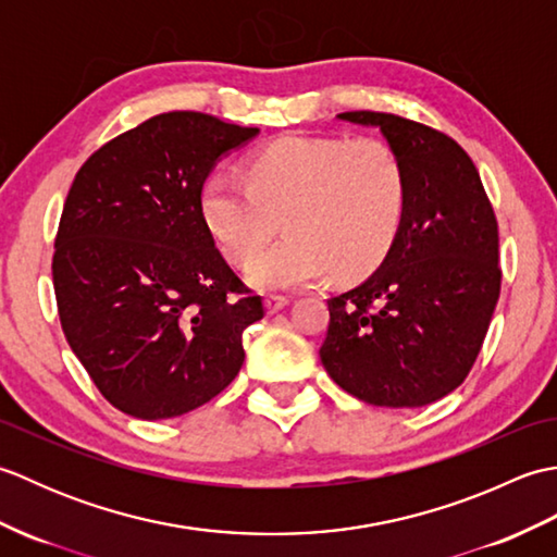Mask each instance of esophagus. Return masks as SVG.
<instances>
[{"label": "esophagus", "instance_id": "obj_1", "mask_svg": "<svg viewBox=\"0 0 557 557\" xmlns=\"http://www.w3.org/2000/svg\"><path fill=\"white\" fill-rule=\"evenodd\" d=\"M287 304H289V299H287V297H282V294H268V297H265V306H268V311H270V313H277V311H282V309H285Z\"/></svg>", "mask_w": 557, "mask_h": 557}]
</instances>
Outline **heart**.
<instances>
[{
  "instance_id": "heart-1",
  "label": "heart",
  "mask_w": 557,
  "mask_h": 557,
  "mask_svg": "<svg viewBox=\"0 0 557 557\" xmlns=\"http://www.w3.org/2000/svg\"><path fill=\"white\" fill-rule=\"evenodd\" d=\"M407 170L383 138L285 136L253 152L248 174L212 172L200 218L222 253L244 265L286 215L288 236L246 268L263 289L313 285L335 270L381 265L407 212Z\"/></svg>"
}]
</instances>
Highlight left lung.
Listing matches in <instances>:
<instances>
[{
	"instance_id": "obj_1",
	"label": "left lung",
	"mask_w": 557,
	"mask_h": 557,
	"mask_svg": "<svg viewBox=\"0 0 557 557\" xmlns=\"http://www.w3.org/2000/svg\"><path fill=\"white\" fill-rule=\"evenodd\" d=\"M381 126L407 170V212L373 275L327 299L321 361L373 407H423L474 366L500 297L498 220L476 164L437 128L387 112H342Z\"/></svg>"
}]
</instances>
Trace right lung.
Here are the masks:
<instances>
[{
    "label": "right lung",
    "mask_w": 557,
    "mask_h": 557,
    "mask_svg": "<svg viewBox=\"0 0 557 557\" xmlns=\"http://www.w3.org/2000/svg\"><path fill=\"white\" fill-rule=\"evenodd\" d=\"M258 134L164 112L83 162L59 220L52 280L69 347L112 407L158 421L227 387L265 315L200 218L215 162Z\"/></svg>",
    "instance_id": "obj_1"
}]
</instances>
